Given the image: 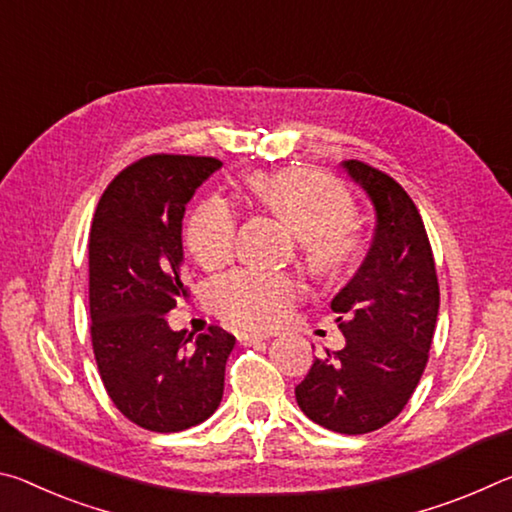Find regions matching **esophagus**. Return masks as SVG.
<instances>
[{
    "label": "esophagus",
    "mask_w": 512,
    "mask_h": 512,
    "mask_svg": "<svg viewBox=\"0 0 512 512\" xmlns=\"http://www.w3.org/2000/svg\"><path fill=\"white\" fill-rule=\"evenodd\" d=\"M238 340H240V345H254V342L270 340V335H263V333H249V331H240V333H238Z\"/></svg>",
    "instance_id": "esophagus-1"
}]
</instances>
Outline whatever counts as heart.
Wrapping results in <instances>:
<instances>
[{
  "label": "heart",
  "mask_w": 512,
  "mask_h": 512,
  "mask_svg": "<svg viewBox=\"0 0 512 512\" xmlns=\"http://www.w3.org/2000/svg\"><path fill=\"white\" fill-rule=\"evenodd\" d=\"M249 190L304 238L308 258L320 272H338L354 258L358 238L349 222L354 201L329 174L315 170L256 172L249 179ZM186 242L199 265H224L236 242V215L231 206L222 197L201 201L188 220ZM297 295L295 279L256 270H233L217 276L206 288L211 311L247 329H270L279 324Z\"/></svg>",
  "instance_id": "heart-1"
}]
</instances>
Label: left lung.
Wrapping results in <instances>:
<instances>
[{
  "label": "left lung",
  "instance_id": "obj_1",
  "mask_svg": "<svg viewBox=\"0 0 512 512\" xmlns=\"http://www.w3.org/2000/svg\"><path fill=\"white\" fill-rule=\"evenodd\" d=\"M342 167L374 204V240L354 279L331 301L345 347L315 358L295 397L315 424L363 435L395 420L420 383L440 288L431 242L408 192L363 161Z\"/></svg>",
  "mask_w": 512,
  "mask_h": 512
}]
</instances>
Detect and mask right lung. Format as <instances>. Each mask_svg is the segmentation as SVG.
<instances>
[{
  "mask_svg": "<svg viewBox=\"0 0 512 512\" xmlns=\"http://www.w3.org/2000/svg\"><path fill=\"white\" fill-rule=\"evenodd\" d=\"M222 163L154 154L117 174L90 226V338L108 397L147 431L177 433L211 417L236 338L220 326L172 331L167 313L188 299L181 222L195 190Z\"/></svg>",
  "mask_w": 512,
  "mask_h": 512,
  "instance_id": "right-lung-1",
  "label": "right lung"
}]
</instances>
